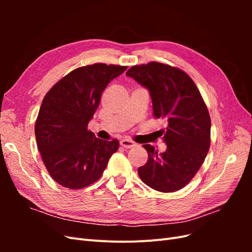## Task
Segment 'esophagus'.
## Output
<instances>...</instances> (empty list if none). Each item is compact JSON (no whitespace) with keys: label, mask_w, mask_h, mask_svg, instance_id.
<instances>
[{"label":"esophagus","mask_w":252,"mask_h":252,"mask_svg":"<svg viewBox=\"0 0 252 252\" xmlns=\"http://www.w3.org/2000/svg\"><path fill=\"white\" fill-rule=\"evenodd\" d=\"M120 144H121L122 147H124V148H126V149H129V148H132V147H135V146H136V144H135L133 141L128 140V139L121 140Z\"/></svg>","instance_id":"obj_1"}]
</instances>
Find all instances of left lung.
<instances>
[{
    "label": "left lung",
    "instance_id": "obj_1",
    "mask_svg": "<svg viewBox=\"0 0 252 252\" xmlns=\"http://www.w3.org/2000/svg\"><path fill=\"white\" fill-rule=\"evenodd\" d=\"M126 75L148 89L154 117L167 124L162 130L167 149L158 154L154 146L143 145L148 161L138 169L139 177L157 191H177L193 179L208 154L207 106L191 78L177 67L150 62L132 66Z\"/></svg>",
    "mask_w": 252,
    "mask_h": 252
}]
</instances>
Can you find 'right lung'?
<instances>
[{
	"label": "right lung",
	"mask_w": 252,
	"mask_h": 252,
	"mask_svg": "<svg viewBox=\"0 0 252 252\" xmlns=\"http://www.w3.org/2000/svg\"><path fill=\"white\" fill-rule=\"evenodd\" d=\"M126 66L96 63L77 68L45 95L34 125L42 159L50 177L69 189L87 187L101 178L119 141L95 138L87 129L110 81Z\"/></svg>",
	"instance_id": "right-lung-1"
}]
</instances>
